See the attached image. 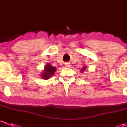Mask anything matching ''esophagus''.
Wrapping results in <instances>:
<instances>
[{"label":"esophagus","instance_id":"obj_1","mask_svg":"<svg viewBox=\"0 0 127 127\" xmlns=\"http://www.w3.org/2000/svg\"><path fill=\"white\" fill-rule=\"evenodd\" d=\"M65 64V66H66V67H69V66H70V65L68 63H66V64Z\"/></svg>","mask_w":127,"mask_h":127}]
</instances>
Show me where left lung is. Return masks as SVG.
I'll use <instances>...</instances> for the list:
<instances>
[{"mask_svg":"<svg viewBox=\"0 0 127 127\" xmlns=\"http://www.w3.org/2000/svg\"><path fill=\"white\" fill-rule=\"evenodd\" d=\"M85 69H86V67H85V66H84L83 68H81V71H82V72H83V71L85 70Z\"/></svg>","mask_w":127,"mask_h":127,"instance_id":"obj_1","label":"left lung"}]
</instances>
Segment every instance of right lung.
<instances>
[{"label": "right lung", "mask_w": 127, "mask_h": 127, "mask_svg": "<svg viewBox=\"0 0 127 127\" xmlns=\"http://www.w3.org/2000/svg\"><path fill=\"white\" fill-rule=\"evenodd\" d=\"M56 68L52 66L51 64H47L45 65L44 71L42 73V78L47 80L51 78L54 74Z\"/></svg>", "instance_id": "obj_1"}]
</instances>
